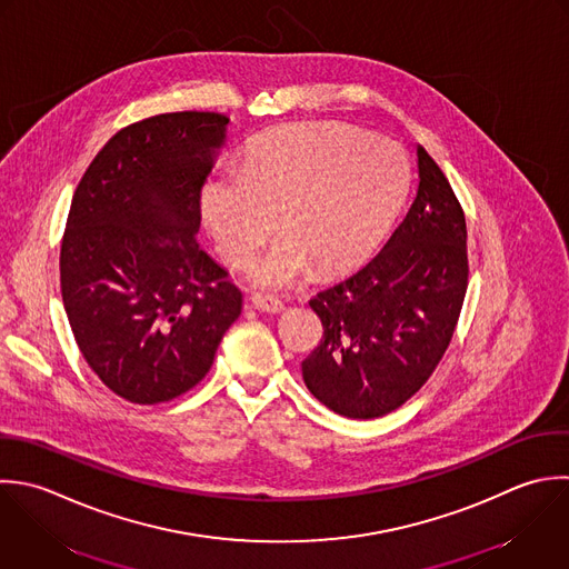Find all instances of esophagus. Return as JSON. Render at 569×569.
I'll return each instance as SVG.
<instances>
[{
	"instance_id": "obj_1",
	"label": "esophagus",
	"mask_w": 569,
	"mask_h": 569,
	"mask_svg": "<svg viewBox=\"0 0 569 569\" xmlns=\"http://www.w3.org/2000/svg\"><path fill=\"white\" fill-rule=\"evenodd\" d=\"M252 306L261 312H268V315H281L286 310V306L279 301V299H272V297H252Z\"/></svg>"
}]
</instances>
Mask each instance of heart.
Returning a JSON list of instances; mask_svg holds the SVG:
<instances>
[{
    "label": "heart",
    "instance_id": "obj_1",
    "mask_svg": "<svg viewBox=\"0 0 569 569\" xmlns=\"http://www.w3.org/2000/svg\"><path fill=\"white\" fill-rule=\"evenodd\" d=\"M408 188V159L388 137L335 123H297L261 137L239 174L201 192V219L232 263L250 259L274 228L283 234L246 277L283 290L312 268L339 272L363 261L390 228Z\"/></svg>",
    "mask_w": 569,
    "mask_h": 569
}]
</instances>
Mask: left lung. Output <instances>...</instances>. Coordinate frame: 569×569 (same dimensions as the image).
Returning a JSON list of instances; mask_svg holds the SVG:
<instances>
[{"label":"left lung","instance_id":"8db88e82","mask_svg":"<svg viewBox=\"0 0 569 569\" xmlns=\"http://www.w3.org/2000/svg\"><path fill=\"white\" fill-rule=\"evenodd\" d=\"M417 197L377 257L310 299L323 339L301 363L308 390L348 419H377L430 379L468 290V230L450 181L417 146Z\"/></svg>","mask_w":569,"mask_h":569}]
</instances>
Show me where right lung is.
<instances>
[{"label": "right lung", "mask_w": 569, "mask_h": 569, "mask_svg": "<svg viewBox=\"0 0 569 569\" xmlns=\"http://www.w3.org/2000/svg\"><path fill=\"white\" fill-rule=\"evenodd\" d=\"M219 112L119 130L83 172L61 241V299L92 372L139 406L197 386L241 292L199 246V192L226 146Z\"/></svg>", "instance_id": "obj_1"}]
</instances>
